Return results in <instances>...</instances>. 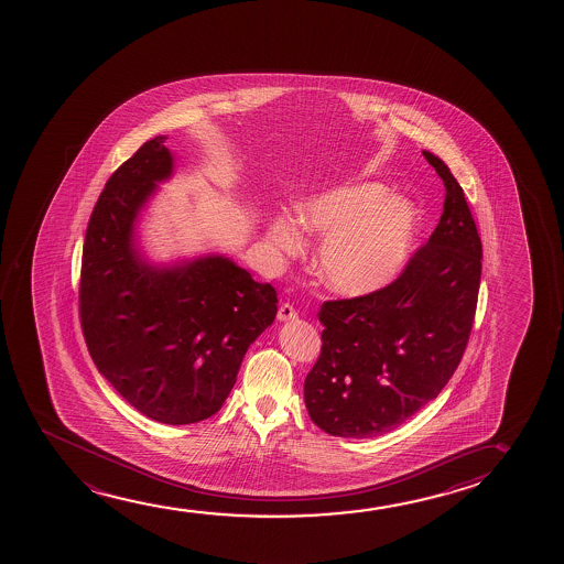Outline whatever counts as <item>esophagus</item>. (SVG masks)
Returning a JSON list of instances; mask_svg holds the SVG:
<instances>
[{"instance_id":"esophagus-1","label":"esophagus","mask_w":564,"mask_h":564,"mask_svg":"<svg viewBox=\"0 0 564 564\" xmlns=\"http://www.w3.org/2000/svg\"><path fill=\"white\" fill-rule=\"evenodd\" d=\"M296 317H299V314H296V310H294L291 304H281V306H279V322H291V319H296Z\"/></svg>"}]
</instances>
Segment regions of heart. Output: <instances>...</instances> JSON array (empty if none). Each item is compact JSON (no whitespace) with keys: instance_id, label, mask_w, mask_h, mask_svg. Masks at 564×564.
I'll list each match as a JSON object with an SVG mask.
<instances>
[{"instance_id":"obj_1","label":"heart","mask_w":564,"mask_h":564,"mask_svg":"<svg viewBox=\"0 0 564 564\" xmlns=\"http://www.w3.org/2000/svg\"><path fill=\"white\" fill-rule=\"evenodd\" d=\"M296 221L310 235L324 237L317 248V275L325 286L360 299L386 289L401 273L416 235L417 209L386 185L366 181L302 198ZM268 237L281 254L301 250V231L283 214L271 217Z\"/></svg>"}]
</instances>
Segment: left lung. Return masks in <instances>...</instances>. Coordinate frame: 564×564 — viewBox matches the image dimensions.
I'll return each mask as SVG.
<instances>
[{
  "label": "left lung",
  "instance_id": "obj_1",
  "mask_svg": "<svg viewBox=\"0 0 564 564\" xmlns=\"http://www.w3.org/2000/svg\"><path fill=\"white\" fill-rule=\"evenodd\" d=\"M445 185L440 224L401 278L378 293L324 302L322 352L304 381L312 422L337 437L391 432L433 401L470 337L481 240L447 165L422 152Z\"/></svg>",
  "mask_w": 564,
  "mask_h": 564
}]
</instances>
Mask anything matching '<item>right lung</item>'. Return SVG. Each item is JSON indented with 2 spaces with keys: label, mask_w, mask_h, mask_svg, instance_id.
Wrapping results in <instances>:
<instances>
[{
  "label": "right lung",
  "mask_w": 564,
  "mask_h": 564,
  "mask_svg": "<svg viewBox=\"0 0 564 564\" xmlns=\"http://www.w3.org/2000/svg\"><path fill=\"white\" fill-rule=\"evenodd\" d=\"M167 137L109 177L86 229L80 324L94 364L144 416L194 424L224 406L248 347L278 316V293L224 254L152 262L139 224L173 177Z\"/></svg>",
  "instance_id": "right-lung-1"
}]
</instances>
